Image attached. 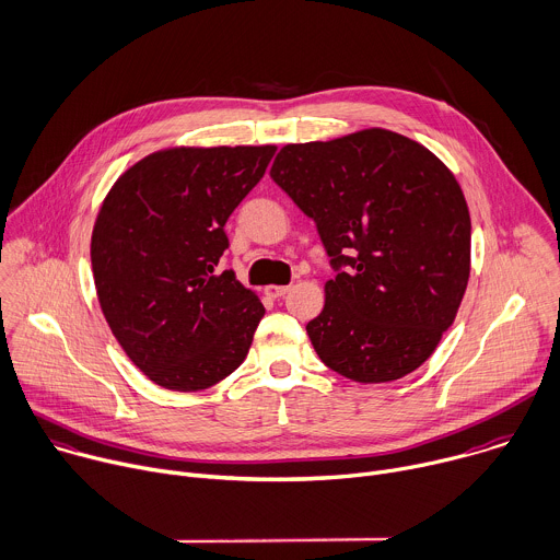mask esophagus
I'll return each mask as SVG.
<instances>
[{"label":"esophagus","mask_w":560,"mask_h":560,"mask_svg":"<svg viewBox=\"0 0 560 560\" xmlns=\"http://www.w3.org/2000/svg\"><path fill=\"white\" fill-rule=\"evenodd\" d=\"M289 289H291V287H287V284H271V287H267V295H271V298H284V295L289 293Z\"/></svg>","instance_id":"1"}]
</instances>
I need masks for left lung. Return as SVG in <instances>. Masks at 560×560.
Here are the masks:
<instances>
[{
	"mask_svg": "<svg viewBox=\"0 0 560 560\" xmlns=\"http://www.w3.org/2000/svg\"><path fill=\"white\" fill-rule=\"evenodd\" d=\"M271 178L313 218L338 271L306 324L319 360L362 384L419 369L470 278V211L455 174L421 143L369 128L284 145Z\"/></svg>",
	"mask_w": 560,
	"mask_h": 560,
	"instance_id": "obj_1",
	"label": "left lung"
}]
</instances>
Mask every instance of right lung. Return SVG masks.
I'll list each match as a JSON object with an SVG mask.
<instances>
[{"label":"right lung","mask_w":560,"mask_h":560,"mask_svg":"<svg viewBox=\"0 0 560 560\" xmlns=\"http://www.w3.org/2000/svg\"><path fill=\"white\" fill-rule=\"evenodd\" d=\"M276 145L167 148L107 191L90 243L101 311L154 384L194 393L232 375L265 315L234 271L225 222L265 176Z\"/></svg>","instance_id":"add662e5"}]
</instances>
